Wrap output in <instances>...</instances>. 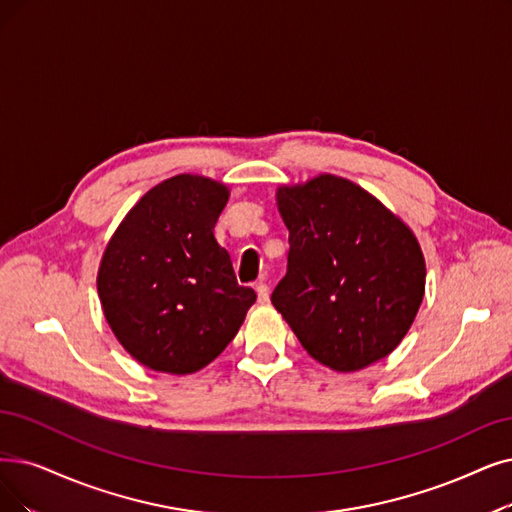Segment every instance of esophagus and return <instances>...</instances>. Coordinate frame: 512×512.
<instances>
[{
    "label": "esophagus",
    "instance_id": "1",
    "mask_svg": "<svg viewBox=\"0 0 512 512\" xmlns=\"http://www.w3.org/2000/svg\"><path fill=\"white\" fill-rule=\"evenodd\" d=\"M256 294H258V302L260 304H267L269 302V296H271V292H269V285L267 283H256Z\"/></svg>",
    "mask_w": 512,
    "mask_h": 512
}]
</instances>
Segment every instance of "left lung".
<instances>
[{
    "mask_svg": "<svg viewBox=\"0 0 512 512\" xmlns=\"http://www.w3.org/2000/svg\"><path fill=\"white\" fill-rule=\"evenodd\" d=\"M275 201L290 252L271 302L304 351L340 374L391 355L424 298L414 231L357 182L327 172L279 185Z\"/></svg>",
    "mask_w": 512,
    "mask_h": 512,
    "instance_id": "8db88e82",
    "label": "left lung"
}]
</instances>
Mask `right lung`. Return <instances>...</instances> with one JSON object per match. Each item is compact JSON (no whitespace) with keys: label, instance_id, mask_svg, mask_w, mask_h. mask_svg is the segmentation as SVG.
<instances>
[{"label":"right lung","instance_id":"1","mask_svg":"<svg viewBox=\"0 0 512 512\" xmlns=\"http://www.w3.org/2000/svg\"><path fill=\"white\" fill-rule=\"evenodd\" d=\"M229 195L224 182L201 174L161 180L102 252V313L117 342L153 372H199L227 349L256 302L214 237Z\"/></svg>","mask_w":512,"mask_h":512}]
</instances>
